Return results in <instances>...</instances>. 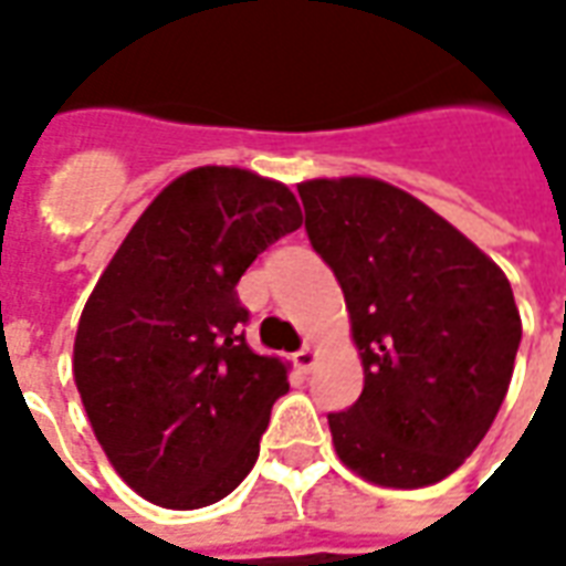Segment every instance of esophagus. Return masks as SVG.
Wrapping results in <instances>:
<instances>
[{
	"mask_svg": "<svg viewBox=\"0 0 566 566\" xmlns=\"http://www.w3.org/2000/svg\"><path fill=\"white\" fill-rule=\"evenodd\" d=\"M315 357H317L315 347H312V345H303V347H300V350H296V354H294V366L300 368V371H308V368L315 366Z\"/></svg>",
	"mask_w": 566,
	"mask_h": 566,
	"instance_id": "1",
	"label": "esophagus"
}]
</instances>
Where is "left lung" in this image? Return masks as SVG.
Returning a JSON list of instances; mask_svg holds the SVG:
<instances>
[{
  "label": "left lung",
  "instance_id": "1",
  "mask_svg": "<svg viewBox=\"0 0 566 566\" xmlns=\"http://www.w3.org/2000/svg\"><path fill=\"white\" fill-rule=\"evenodd\" d=\"M305 233L342 284L363 392L326 413L338 459L368 483L420 489L474 453L506 396L513 287L464 233L380 179L300 186Z\"/></svg>",
  "mask_w": 566,
  "mask_h": 566
}]
</instances>
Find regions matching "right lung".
Instances as JSON below:
<instances>
[{
	"label": "right lung",
	"instance_id": "1",
	"mask_svg": "<svg viewBox=\"0 0 566 566\" xmlns=\"http://www.w3.org/2000/svg\"><path fill=\"white\" fill-rule=\"evenodd\" d=\"M300 224L282 182L198 167L146 207L95 284L74 380L116 474L146 501L216 504L258 462L287 366L249 347L237 284Z\"/></svg>",
	"mask_w": 566,
	"mask_h": 566
}]
</instances>
